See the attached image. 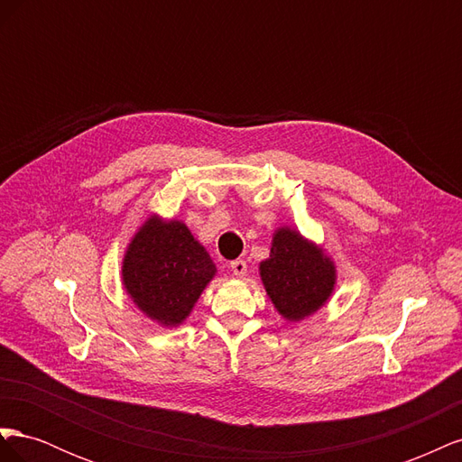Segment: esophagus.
Segmentation results:
<instances>
[{
	"label": "esophagus",
	"instance_id": "34e87169",
	"mask_svg": "<svg viewBox=\"0 0 462 462\" xmlns=\"http://www.w3.org/2000/svg\"><path fill=\"white\" fill-rule=\"evenodd\" d=\"M229 268H231L235 277H245V273H246V262L245 260H233Z\"/></svg>",
	"mask_w": 462,
	"mask_h": 462
}]
</instances>
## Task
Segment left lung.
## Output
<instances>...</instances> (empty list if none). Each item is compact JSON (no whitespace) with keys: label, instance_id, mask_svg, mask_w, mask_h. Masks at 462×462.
Segmentation results:
<instances>
[{"label":"left lung","instance_id":"left-lung-1","mask_svg":"<svg viewBox=\"0 0 462 462\" xmlns=\"http://www.w3.org/2000/svg\"><path fill=\"white\" fill-rule=\"evenodd\" d=\"M260 277L275 310L287 321L316 314L333 295L337 270L316 243L291 227L273 233L270 258L260 262Z\"/></svg>","mask_w":462,"mask_h":462}]
</instances>
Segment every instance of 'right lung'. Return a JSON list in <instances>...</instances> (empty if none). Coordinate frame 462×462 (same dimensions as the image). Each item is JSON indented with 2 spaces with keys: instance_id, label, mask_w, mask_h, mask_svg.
Masks as SVG:
<instances>
[{
  "instance_id": "1",
  "label": "right lung",
  "mask_w": 462,
  "mask_h": 462,
  "mask_svg": "<svg viewBox=\"0 0 462 462\" xmlns=\"http://www.w3.org/2000/svg\"><path fill=\"white\" fill-rule=\"evenodd\" d=\"M216 273V263L185 223L156 214L134 233L121 265L129 299L162 328L183 324Z\"/></svg>"
}]
</instances>
